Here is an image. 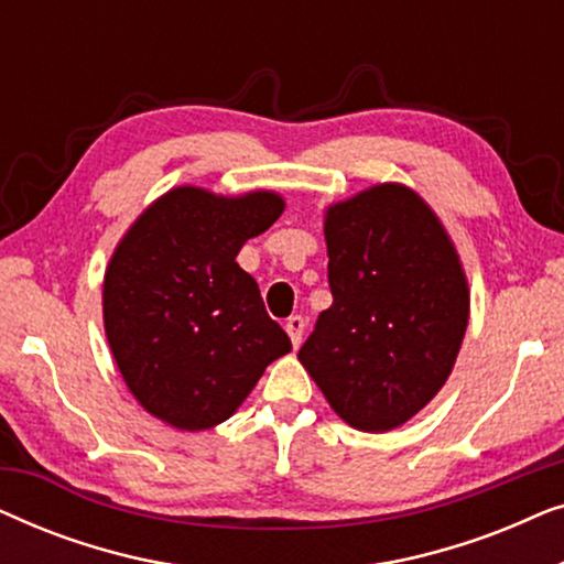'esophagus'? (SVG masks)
<instances>
[{"instance_id":"esophagus-1","label":"esophagus","mask_w":564,"mask_h":564,"mask_svg":"<svg viewBox=\"0 0 564 564\" xmlns=\"http://www.w3.org/2000/svg\"><path fill=\"white\" fill-rule=\"evenodd\" d=\"M284 328H288L292 344L300 346V341H303V334H305V318H303V315H290L288 323H284Z\"/></svg>"}]
</instances>
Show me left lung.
I'll list each match as a JSON object with an SVG mask.
<instances>
[{
	"instance_id": "obj_1",
	"label": "left lung",
	"mask_w": 564,
	"mask_h": 564,
	"mask_svg": "<svg viewBox=\"0 0 564 564\" xmlns=\"http://www.w3.org/2000/svg\"><path fill=\"white\" fill-rule=\"evenodd\" d=\"M326 243L334 305L297 357L346 423L382 434L449 377L469 318L465 274L436 215L400 184L330 207Z\"/></svg>"
}]
</instances>
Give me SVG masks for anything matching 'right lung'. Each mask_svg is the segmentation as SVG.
<instances>
[{
  "mask_svg": "<svg viewBox=\"0 0 564 564\" xmlns=\"http://www.w3.org/2000/svg\"><path fill=\"white\" fill-rule=\"evenodd\" d=\"M274 192L180 187L128 230L105 274V330L122 380L176 429L218 426L292 349L238 251L280 218Z\"/></svg>",
  "mask_w": 564,
  "mask_h": 564,
  "instance_id": "right-lung-1",
  "label": "right lung"
}]
</instances>
